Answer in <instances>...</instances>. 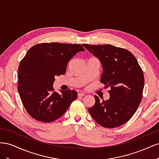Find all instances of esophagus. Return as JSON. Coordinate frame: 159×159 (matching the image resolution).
Returning a JSON list of instances; mask_svg holds the SVG:
<instances>
[{
    "mask_svg": "<svg viewBox=\"0 0 159 159\" xmlns=\"http://www.w3.org/2000/svg\"><path fill=\"white\" fill-rule=\"evenodd\" d=\"M84 95H85V93H82V92L78 93V97H83V96H84Z\"/></svg>",
    "mask_w": 159,
    "mask_h": 159,
    "instance_id": "1",
    "label": "esophagus"
}]
</instances>
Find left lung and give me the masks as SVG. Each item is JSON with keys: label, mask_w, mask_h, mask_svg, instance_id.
<instances>
[{"label": "left lung", "mask_w": 159, "mask_h": 159, "mask_svg": "<svg viewBox=\"0 0 159 159\" xmlns=\"http://www.w3.org/2000/svg\"><path fill=\"white\" fill-rule=\"evenodd\" d=\"M100 61L103 68L101 82L110 88L109 99L95 103L88 109L101 126L114 128L127 122L140 104L145 84L144 74L136 57L129 50L107 45L82 44Z\"/></svg>", "instance_id": "left-lung-1"}]
</instances>
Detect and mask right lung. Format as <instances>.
<instances>
[{
    "mask_svg": "<svg viewBox=\"0 0 159 159\" xmlns=\"http://www.w3.org/2000/svg\"><path fill=\"white\" fill-rule=\"evenodd\" d=\"M85 49L80 44L43 43L32 46L20 61L18 86L24 107L37 121L50 123L60 118L77 98L75 90L54 91L55 76L66 73L69 61Z\"/></svg>",
    "mask_w": 159,
    "mask_h": 159,
    "instance_id": "obj_1",
    "label": "right lung"
}]
</instances>
